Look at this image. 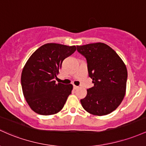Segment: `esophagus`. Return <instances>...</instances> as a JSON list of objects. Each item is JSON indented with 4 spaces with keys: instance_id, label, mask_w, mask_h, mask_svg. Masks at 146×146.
<instances>
[{
    "instance_id": "1",
    "label": "esophagus",
    "mask_w": 146,
    "mask_h": 146,
    "mask_svg": "<svg viewBox=\"0 0 146 146\" xmlns=\"http://www.w3.org/2000/svg\"><path fill=\"white\" fill-rule=\"evenodd\" d=\"M74 90H76V89H77V88H78V86H75V85H74Z\"/></svg>"
}]
</instances>
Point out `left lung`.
I'll return each instance as SVG.
<instances>
[{"instance_id":"obj_1","label":"left lung","mask_w":146,"mask_h":146,"mask_svg":"<svg viewBox=\"0 0 146 146\" xmlns=\"http://www.w3.org/2000/svg\"><path fill=\"white\" fill-rule=\"evenodd\" d=\"M88 63L94 86L81 104L88 112L103 116L115 110L125 94L127 72L125 63L110 47L103 42L76 46Z\"/></svg>"}]
</instances>
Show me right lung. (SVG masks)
<instances>
[{"mask_svg": "<svg viewBox=\"0 0 146 146\" xmlns=\"http://www.w3.org/2000/svg\"><path fill=\"white\" fill-rule=\"evenodd\" d=\"M76 47L58 43H47L37 49L25 65L21 74V86L31 109L41 115H52L63 109L73 86L56 83L65 58Z\"/></svg>", "mask_w": 146, "mask_h": 146, "instance_id": "1", "label": "right lung"}]
</instances>
